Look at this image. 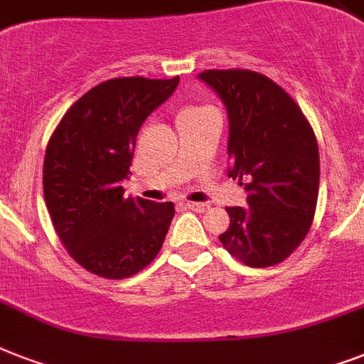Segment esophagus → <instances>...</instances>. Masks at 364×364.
Instances as JSON below:
<instances>
[{
  "mask_svg": "<svg viewBox=\"0 0 364 364\" xmlns=\"http://www.w3.org/2000/svg\"><path fill=\"white\" fill-rule=\"evenodd\" d=\"M185 208L196 211V213H204V211L208 210V205H205V204H198V202H185Z\"/></svg>",
  "mask_w": 364,
  "mask_h": 364,
  "instance_id": "1",
  "label": "esophagus"
}]
</instances>
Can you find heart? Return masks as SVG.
I'll list each match as a JSON object with an SVG mask.
<instances>
[{
	"label": "heart",
	"instance_id": "heart-1",
	"mask_svg": "<svg viewBox=\"0 0 364 364\" xmlns=\"http://www.w3.org/2000/svg\"><path fill=\"white\" fill-rule=\"evenodd\" d=\"M196 109H200V107H188V109H185V111H196Z\"/></svg>",
	"mask_w": 364,
	"mask_h": 364
}]
</instances>
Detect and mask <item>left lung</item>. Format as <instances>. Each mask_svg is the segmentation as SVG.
<instances>
[{"instance_id": "left-lung-1", "label": "left lung", "mask_w": 364, "mask_h": 364, "mask_svg": "<svg viewBox=\"0 0 364 364\" xmlns=\"http://www.w3.org/2000/svg\"><path fill=\"white\" fill-rule=\"evenodd\" d=\"M200 79L225 102L230 124L228 176L249 208H227L223 247L251 268L276 266L299 247L316 215L319 149L299 104L251 70H205ZM245 181V183H242Z\"/></svg>"}]
</instances>
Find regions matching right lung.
I'll list each match as a JSON object with an SVG mask.
<instances>
[{
	"label": "right lung",
	"mask_w": 364,
	"mask_h": 364,
	"mask_svg": "<svg viewBox=\"0 0 364 364\" xmlns=\"http://www.w3.org/2000/svg\"><path fill=\"white\" fill-rule=\"evenodd\" d=\"M179 77H119L82 94L48 139L43 193L48 215L77 264L124 279L159 255L176 215L171 202L124 198L137 132L176 90Z\"/></svg>",
	"instance_id": "1"
}]
</instances>
